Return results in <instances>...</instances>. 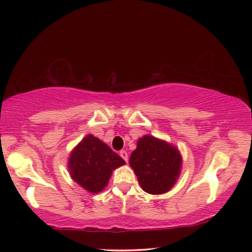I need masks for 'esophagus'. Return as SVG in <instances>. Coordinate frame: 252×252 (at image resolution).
<instances>
[{
	"label": "esophagus",
	"mask_w": 252,
	"mask_h": 252,
	"mask_svg": "<svg viewBox=\"0 0 252 252\" xmlns=\"http://www.w3.org/2000/svg\"><path fill=\"white\" fill-rule=\"evenodd\" d=\"M120 156H121V158H122L123 160H125L126 162H127V152L126 151H125V150L120 151Z\"/></svg>",
	"instance_id": "34e87169"
}]
</instances>
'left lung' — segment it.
<instances>
[{"mask_svg":"<svg viewBox=\"0 0 252 252\" xmlns=\"http://www.w3.org/2000/svg\"><path fill=\"white\" fill-rule=\"evenodd\" d=\"M129 162L142 189L150 194H161L170 191L177 182L182 158L172 144L144 135L138 140Z\"/></svg>","mask_w":252,"mask_h":252,"instance_id":"1","label":"left lung"}]
</instances>
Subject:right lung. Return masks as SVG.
Listing matches in <instances>:
<instances>
[{"label": "right lung", "instance_id": "obj_1", "mask_svg": "<svg viewBox=\"0 0 252 252\" xmlns=\"http://www.w3.org/2000/svg\"><path fill=\"white\" fill-rule=\"evenodd\" d=\"M123 164L126 161L108 144L89 134L70 153L67 168L78 185L89 192L97 193L108 186L113 170Z\"/></svg>", "mask_w": 252, "mask_h": 252}]
</instances>
